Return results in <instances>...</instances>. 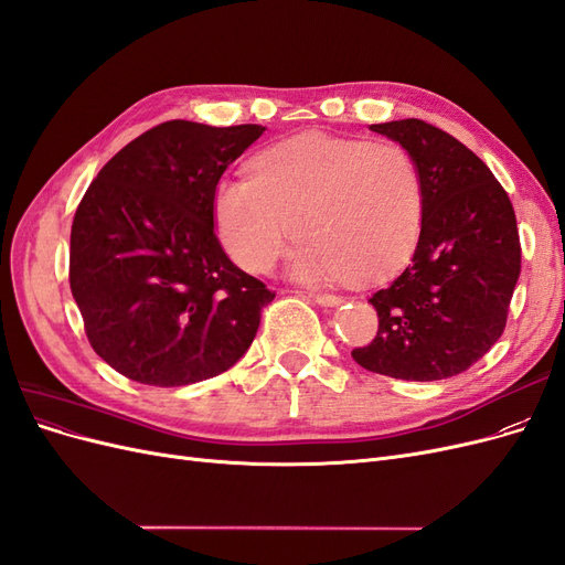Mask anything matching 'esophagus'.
<instances>
[{"label": "esophagus", "instance_id": "obj_1", "mask_svg": "<svg viewBox=\"0 0 565 565\" xmlns=\"http://www.w3.org/2000/svg\"><path fill=\"white\" fill-rule=\"evenodd\" d=\"M309 297H311V301H313V303H318V306H339V303H341V297H337V295H320V292H311Z\"/></svg>", "mask_w": 565, "mask_h": 565}]
</instances>
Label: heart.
<instances>
[{
    "mask_svg": "<svg viewBox=\"0 0 565 565\" xmlns=\"http://www.w3.org/2000/svg\"><path fill=\"white\" fill-rule=\"evenodd\" d=\"M212 214L221 245L247 273L276 266L297 228V280L367 282L415 249L424 183L401 143L301 134L264 148L252 177L221 179Z\"/></svg>",
    "mask_w": 565,
    "mask_h": 565,
    "instance_id": "heart-1",
    "label": "heart"
}]
</instances>
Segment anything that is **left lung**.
Here are the masks:
<instances>
[{"instance_id":"8db88e82","label":"left lung","mask_w":565,"mask_h":565,"mask_svg":"<svg viewBox=\"0 0 565 565\" xmlns=\"http://www.w3.org/2000/svg\"><path fill=\"white\" fill-rule=\"evenodd\" d=\"M370 129L415 158L424 221L413 262L370 297L377 337L351 355L393 380H448L504 332L521 273L516 214L486 162L455 136L415 117Z\"/></svg>"}]
</instances>
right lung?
<instances>
[{
    "label": "right lung",
    "mask_w": 565,
    "mask_h": 565,
    "mask_svg": "<svg viewBox=\"0 0 565 565\" xmlns=\"http://www.w3.org/2000/svg\"><path fill=\"white\" fill-rule=\"evenodd\" d=\"M266 131L172 119L100 169L71 231V289L89 344L125 377L183 386L233 367L273 301L214 231V188Z\"/></svg>",
    "instance_id": "obj_1"
}]
</instances>
